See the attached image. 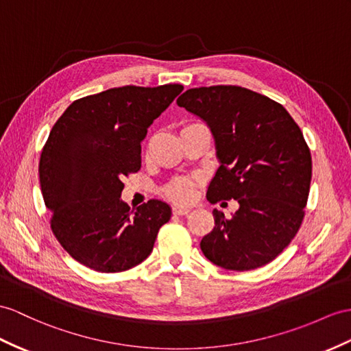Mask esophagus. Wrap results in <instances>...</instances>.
I'll return each instance as SVG.
<instances>
[{"label":"esophagus","instance_id":"esophagus-1","mask_svg":"<svg viewBox=\"0 0 351 351\" xmlns=\"http://www.w3.org/2000/svg\"><path fill=\"white\" fill-rule=\"evenodd\" d=\"M191 211V207H184V205H174L173 207V213L176 216H183V215H187V213Z\"/></svg>","mask_w":351,"mask_h":351}]
</instances>
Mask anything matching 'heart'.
Here are the masks:
<instances>
[{
  "instance_id": "heart-1",
  "label": "heart",
  "mask_w": 351,
  "mask_h": 351,
  "mask_svg": "<svg viewBox=\"0 0 351 351\" xmlns=\"http://www.w3.org/2000/svg\"><path fill=\"white\" fill-rule=\"evenodd\" d=\"M169 196L176 201H187L191 198L192 195V184L187 183V182H182V183H177L169 189Z\"/></svg>"
}]
</instances>
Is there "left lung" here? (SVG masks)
<instances>
[{
    "instance_id": "left-lung-1",
    "label": "left lung",
    "mask_w": 351,
    "mask_h": 351,
    "mask_svg": "<svg viewBox=\"0 0 351 351\" xmlns=\"http://www.w3.org/2000/svg\"><path fill=\"white\" fill-rule=\"evenodd\" d=\"M177 104L207 123L215 138L220 167L207 199L238 202L230 219L213 210L204 256L232 271L274 261L299 230L308 199L311 153L299 126L278 102L241 86L189 89Z\"/></svg>"
}]
</instances>
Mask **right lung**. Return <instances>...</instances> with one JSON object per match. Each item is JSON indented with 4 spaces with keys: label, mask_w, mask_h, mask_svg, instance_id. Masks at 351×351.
<instances>
[{
    "label": "right lung",
    "mask_w": 351,
    "mask_h": 351,
    "mask_svg": "<svg viewBox=\"0 0 351 351\" xmlns=\"http://www.w3.org/2000/svg\"><path fill=\"white\" fill-rule=\"evenodd\" d=\"M183 90L122 86L74 101L53 125L38 173L56 240L73 259L99 272H121L153 250L171 207L150 199L131 211L123 177L141 167L149 126Z\"/></svg>",
    "instance_id": "right-lung-1"
}]
</instances>
